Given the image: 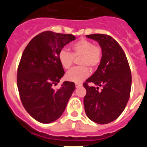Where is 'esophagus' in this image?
<instances>
[{"label":"esophagus","instance_id":"1","mask_svg":"<svg viewBox=\"0 0 147 147\" xmlns=\"http://www.w3.org/2000/svg\"><path fill=\"white\" fill-rule=\"evenodd\" d=\"M75 85H76V88H81V87L82 86V85L81 83H76V84H75Z\"/></svg>","mask_w":147,"mask_h":147}]
</instances>
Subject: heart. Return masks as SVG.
<instances>
[{
	"label": "heart",
	"instance_id": "b5f03b06",
	"mask_svg": "<svg viewBox=\"0 0 147 147\" xmlns=\"http://www.w3.org/2000/svg\"><path fill=\"white\" fill-rule=\"evenodd\" d=\"M71 48L72 52L66 49L59 51L58 59L65 69H69L74 63V57L81 56L79 63L82 66L74 67L66 74V78L69 81L80 83L84 81L90 74L89 68L85 65L91 68H96L100 64L102 56V50L98 46L94 45L93 42L85 39H81L73 43Z\"/></svg>",
	"mask_w": 147,
	"mask_h": 147
}]
</instances>
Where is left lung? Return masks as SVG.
Instances as JSON below:
<instances>
[{"mask_svg": "<svg viewBox=\"0 0 147 147\" xmlns=\"http://www.w3.org/2000/svg\"><path fill=\"white\" fill-rule=\"evenodd\" d=\"M96 40L102 48V57L96 71L83 84L85 113L99 124H108L124 111L130 96L132 76L124 51L112 37L102 34L86 35ZM102 86H90L88 84Z\"/></svg>", "mask_w": 147, "mask_h": 147, "instance_id": "1", "label": "left lung"}]
</instances>
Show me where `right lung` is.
Wrapping results in <instances>:
<instances>
[{"label":"right lung","instance_id":"1","mask_svg":"<svg viewBox=\"0 0 147 147\" xmlns=\"http://www.w3.org/2000/svg\"><path fill=\"white\" fill-rule=\"evenodd\" d=\"M76 37L46 31L32 39L23 51L17 74L19 95L26 109L37 121L48 124L59 119L75 90L65 81L58 89L65 71L58 59L59 51Z\"/></svg>","mask_w":147,"mask_h":147}]
</instances>
